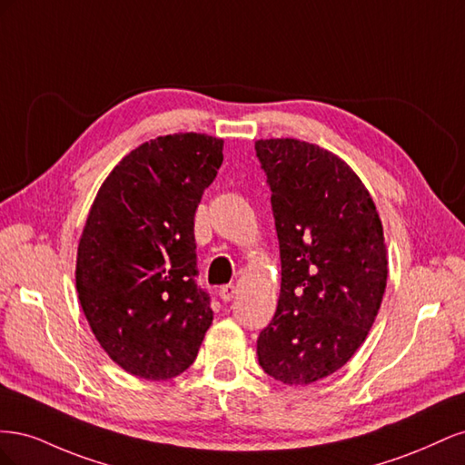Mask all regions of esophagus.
I'll return each mask as SVG.
<instances>
[{"instance_id":"esophagus-1","label":"esophagus","mask_w":465,"mask_h":465,"mask_svg":"<svg viewBox=\"0 0 465 465\" xmlns=\"http://www.w3.org/2000/svg\"><path fill=\"white\" fill-rule=\"evenodd\" d=\"M234 294H236V287L234 285H223L219 289V297H221L223 302H231L234 299Z\"/></svg>"}]
</instances>
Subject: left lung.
<instances>
[{
    "instance_id": "left-lung-1",
    "label": "left lung",
    "mask_w": 465,
    "mask_h": 465,
    "mask_svg": "<svg viewBox=\"0 0 465 465\" xmlns=\"http://www.w3.org/2000/svg\"><path fill=\"white\" fill-rule=\"evenodd\" d=\"M281 254L273 320L258 361L289 386L340 371L367 340L382 302V223L359 176L333 153L299 139H258Z\"/></svg>"
}]
</instances>
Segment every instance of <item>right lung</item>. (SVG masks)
I'll return each instance as SVG.
<instances>
[{"mask_svg":"<svg viewBox=\"0 0 465 465\" xmlns=\"http://www.w3.org/2000/svg\"><path fill=\"white\" fill-rule=\"evenodd\" d=\"M223 163V139L174 134L139 145L96 193L77 250L89 326L124 371L184 372L213 322L198 277L193 217Z\"/></svg>","mask_w":465,"mask_h":465,"instance_id":"add662e5","label":"right lung"}]
</instances>
